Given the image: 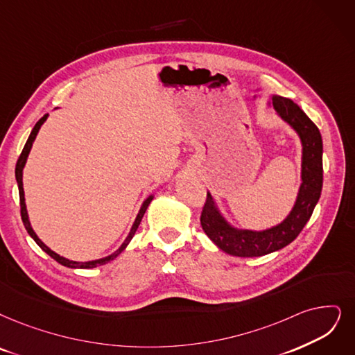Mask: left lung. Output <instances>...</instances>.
<instances>
[{"label":"left lung","instance_id":"1","mask_svg":"<svg viewBox=\"0 0 355 355\" xmlns=\"http://www.w3.org/2000/svg\"><path fill=\"white\" fill-rule=\"evenodd\" d=\"M299 135L302 144V183L295 202L281 223L263 230L240 229L225 218L216 198L209 192L201 214L205 234L223 252L239 258H254L277 252L290 245L300 234L311 217L322 192L323 144L318 126L290 98L272 96L268 106Z\"/></svg>","mask_w":355,"mask_h":355}]
</instances>
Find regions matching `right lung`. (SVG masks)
I'll list each match as a JSON object with an SVG mask.
<instances>
[{
	"label": "right lung",
	"instance_id": "add662e5",
	"mask_svg": "<svg viewBox=\"0 0 355 355\" xmlns=\"http://www.w3.org/2000/svg\"><path fill=\"white\" fill-rule=\"evenodd\" d=\"M48 113L46 115L44 116V118H40L39 121H37V123L35 125V128L32 130V132H31V135H29V138H27V141H26V144H24V148H23V151H21V154H20V157H19V160H17V164H16V180H17V187H19V195H20V207H21V220H23V224H24V227H26V230H27V233L31 234V237L35 240V242L37 243V246L44 250V252H46L51 258H53L56 262H60L61 265H64V266H67V268H74V269H77V268H80V269H89V268H96V266H101V265H105V263H107V262H110V261H113L115 259L116 257H119V254L125 250V248L130 245V242L132 240V237H134V234H135V232H137V229H138V225H139V223H141V220H143V217H144V214H146V211H147V208H148V205H150V202L153 201V198H154V195L151 193V195H148L146 200H144V202H143V205H141V208H139V211H138V214H137V217H135V221H134V224H132V227H131V230H130V233H128V236H126V239L123 240V243L113 252V253H110V254H107V257H105V258H101V259H93V261H86V262H78V261H71V259H67V258H64V257H61V254H58L56 252H53L52 249H49L44 242H42V240L37 237V234L35 233V230H33V227H32V224H31V220H29V214H27V208H26V200H24V189H23V168H24V166H26V162H27V157H29V153H31V150H32V146H33V143H35V139H36V135H37V132H39V130H40V126L45 123V121L48 119Z\"/></svg>",
	"mask_w": 355,
	"mask_h": 355
}]
</instances>
